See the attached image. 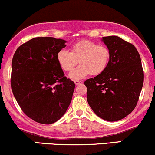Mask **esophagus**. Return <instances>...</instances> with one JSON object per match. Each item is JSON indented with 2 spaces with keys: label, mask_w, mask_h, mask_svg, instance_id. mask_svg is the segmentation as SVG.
Here are the masks:
<instances>
[{
  "label": "esophagus",
  "mask_w": 155,
  "mask_h": 155,
  "mask_svg": "<svg viewBox=\"0 0 155 155\" xmlns=\"http://www.w3.org/2000/svg\"><path fill=\"white\" fill-rule=\"evenodd\" d=\"M74 83H75V84L76 85V86H77V85L81 84H82V81H78V80H76V81H74Z\"/></svg>",
  "instance_id": "obj_1"
}]
</instances>
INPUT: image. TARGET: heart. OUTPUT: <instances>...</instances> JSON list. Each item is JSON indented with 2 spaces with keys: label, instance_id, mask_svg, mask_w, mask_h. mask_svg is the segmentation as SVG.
Wrapping results in <instances>:
<instances>
[{
  "label": "heart",
  "instance_id": "b5f03b06",
  "mask_svg": "<svg viewBox=\"0 0 155 155\" xmlns=\"http://www.w3.org/2000/svg\"><path fill=\"white\" fill-rule=\"evenodd\" d=\"M71 51L62 49L57 53V61L65 71H69L79 60L80 65L69 74L73 80H79L90 75H99L107 68L110 60V51L105 45L97 44L90 40L76 42Z\"/></svg>",
  "mask_w": 155,
  "mask_h": 155
}]
</instances>
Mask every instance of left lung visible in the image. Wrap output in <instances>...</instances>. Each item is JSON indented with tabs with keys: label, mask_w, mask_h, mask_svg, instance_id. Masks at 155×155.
<instances>
[{
	"label": "left lung",
	"mask_w": 155,
	"mask_h": 155,
	"mask_svg": "<svg viewBox=\"0 0 155 155\" xmlns=\"http://www.w3.org/2000/svg\"><path fill=\"white\" fill-rule=\"evenodd\" d=\"M110 51L102 74L84 81L87 102L97 116L108 122L127 117L136 108L143 84L141 60L136 48L117 36L101 39Z\"/></svg>",
	"instance_id": "left-lung-1"
}]
</instances>
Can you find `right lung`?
<instances>
[{
  "instance_id": "right-lung-1",
  "label": "right lung",
  "mask_w": 155,
  "mask_h": 155,
  "mask_svg": "<svg viewBox=\"0 0 155 155\" xmlns=\"http://www.w3.org/2000/svg\"><path fill=\"white\" fill-rule=\"evenodd\" d=\"M66 41L36 37L21 45L12 63L11 85L19 106L28 117L49 124L65 114L75 84L67 79L57 61Z\"/></svg>"
}]
</instances>
